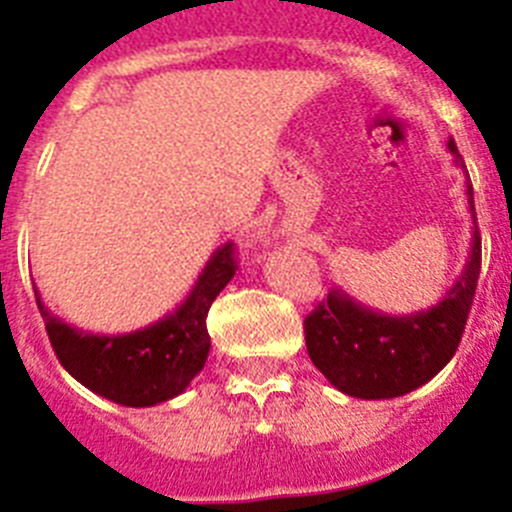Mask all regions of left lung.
I'll list each match as a JSON object with an SVG mask.
<instances>
[{
  "label": "left lung",
  "instance_id": "8db88e82",
  "mask_svg": "<svg viewBox=\"0 0 512 512\" xmlns=\"http://www.w3.org/2000/svg\"><path fill=\"white\" fill-rule=\"evenodd\" d=\"M448 151L456 164L464 167L453 139H448ZM466 198L474 221L469 260L459 281L438 304L407 317H391L358 304L340 288H332L327 299L319 301L317 309L304 319L311 363L342 394L358 399L402 397L428 384L453 358L482 268V237L471 180H466Z\"/></svg>",
  "mask_w": 512,
  "mask_h": 512
}]
</instances>
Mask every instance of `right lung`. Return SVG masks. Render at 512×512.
<instances>
[{
  "label": "right lung",
  "instance_id": "right-lung-1",
  "mask_svg": "<svg viewBox=\"0 0 512 512\" xmlns=\"http://www.w3.org/2000/svg\"><path fill=\"white\" fill-rule=\"evenodd\" d=\"M234 244H221L193 291L172 314L126 335H92L53 317L35 291L48 340L61 366L90 391L123 407H154L177 397L206 366L213 299L234 278ZM35 288V286H33Z\"/></svg>",
  "mask_w": 512,
  "mask_h": 512
}]
</instances>
